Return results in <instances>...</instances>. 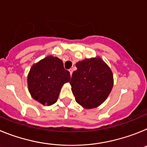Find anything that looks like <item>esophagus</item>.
Masks as SVG:
<instances>
[{
	"mask_svg": "<svg viewBox=\"0 0 147 147\" xmlns=\"http://www.w3.org/2000/svg\"><path fill=\"white\" fill-rule=\"evenodd\" d=\"M69 73H70V75H71V76H72V72H73V70H72V69H70L69 70Z\"/></svg>",
	"mask_w": 147,
	"mask_h": 147,
	"instance_id": "1",
	"label": "esophagus"
}]
</instances>
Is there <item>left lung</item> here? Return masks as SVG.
<instances>
[{"label": "left lung", "mask_w": 147, "mask_h": 147, "mask_svg": "<svg viewBox=\"0 0 147 147\" xmlns=\"http://www.w3.org/2000/svg\"><path fill=\"white\" fill-rule=\"evenodd\" d=\"M69 84L75 100L85 109H93L104 103L113 87L112 70L100 57L86 58L75 64Z\"/></svg>", "instance_id": "8db88e82"}]
</instances>
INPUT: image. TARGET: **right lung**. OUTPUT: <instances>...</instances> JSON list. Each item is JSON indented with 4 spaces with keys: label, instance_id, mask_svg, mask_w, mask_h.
<instances>
[{
    "label": "right lung",
    "instance_id": "obj_1",
    "mask_svg": "<svg viewBox=\"0 0 147 147\" xmlns=\"http://www.w3.org/2000/svg\"><path fill=\"white\" fill-rule=\"evenodd\" d=\"M70 75L63 61L49 55L34 63L27 76L28 89L31 96L43 105L55 104L63 85L69 82Z\"/></svg>",
    "mask_w": 147,
    "mask_h": 147
}]
</instances>
